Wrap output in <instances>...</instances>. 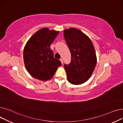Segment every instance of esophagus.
Returning <instances> with one entry per match:
<instances>
[{
  "label": "esophagus",
  "mask_w": 123,
  "mask_h": 123,
  "mask_svg": "<svg viewBox=\"0 0 123 123\" xmlns=\"http://www.w3.org/2000/svg\"><path fill=\"white\" fill-rule=\"evenodd\" d=\"M60 60V61L61 62L62 64H63V59H61Z\"/></svg>",
  "instance_id": "34e87169"
}]
</instances>
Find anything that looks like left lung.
<instances>
[{"mask_svg": "<svg viewBox=\"0 0 123 123\" xmlns=\"http://www.w3.org/2000/svg\"><path fill=\"white\" fill-rule=\"evenodd\" d=\"M63 33L71 55L70 63L64 66L68 80L74 85L82 84L91 77L96 66L94 47L90 39L78 29H67Z\"/></svg>", "mask_w": 123, "mask_h": 123, "instance_id": "8db88e82", "label": "left lung"}]
</instances>
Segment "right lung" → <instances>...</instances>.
Wrapping results in <instances>:
<instances>
[{"mask_svg":"<svg viewBox=\"0 0 123 123\" xmlns=\"http://www.w3.org/2000/svg\"><path fill=\"white\" fill-rule=\"evenodd\" d=\"M59 32L44 28L33 34L26 44L23 51L25 67L36 79L47 81L51 79L61 62L54 57L50 46Z\"/></svg>","mask_w":123,"mask_h":123,"instance_id":"right-lung-1","label":"right lung"}]
</instances>
